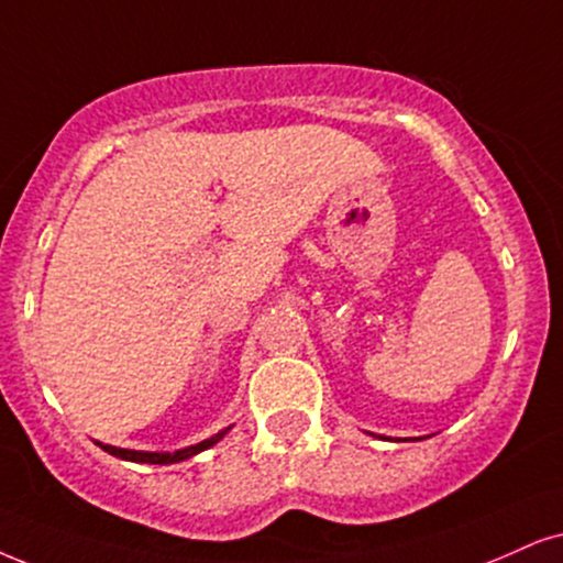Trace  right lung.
<instances>
[{"label": "right lung", "mask_w": 563, "mask_h": 563, "mask_svg": "<svg viewBox=\"0 0 563 563\" xmlns=\"http://www.w3.org/2000/svg\"><path fill=\"white\" fill-rule=\"evenodd\" d=\"M229 430V428H227ZM227 430H221V433L211 435V439L196 443V446H187V449H179V451H135V449H117V446H109V443H99L103 451H109L112 456H120V460H128V462H145V464H175V462H185L190 460V456L200 454V451L211 449L213 443H219L224 439Z\"/></svg>", "instance_id": "obj_1"}]
</instances>
